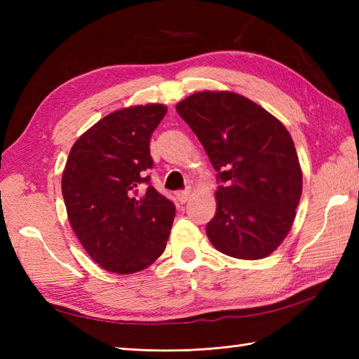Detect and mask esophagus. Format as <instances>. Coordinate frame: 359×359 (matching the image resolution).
Segmentation results:
<instances>
[{
  "label": "esophagus",
  "mask_w": 359,
  "mask_h": 359,
  "mask_svg": "<svg viewBox=\"0 0 359 359\" xmlns=\"http://www.w3.org/2000/svg\"><path fill=\"white\" fill-rule=\"evenodd\" d=\"M189 196H191V191H189V189H185V191H179L177 193V201L180 203H185L189 199Z\"/></svg>",
  "instance_id": "34e87169"
}]
</instances>
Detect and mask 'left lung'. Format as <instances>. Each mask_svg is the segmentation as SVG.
I'll use <instances>...</instances> for the list:
<instances>
[{"label": "left lung", "mask_w": 359, "mask_h": 359, "mask_svg": "<svg viewBox=\"0 0 359 359\" xmlns=\"http://www.w3.org/2000/svg\"><path fill=\"white\" fill-rule=\"evenodd\" d=\"M179 116L203 144L217 172V210L207 225L212 247L256 261L269 256L293 225L302 171L285 126L234 93H196Z\"/></svg>", "instance_id": "obj_1"}]
</instances>
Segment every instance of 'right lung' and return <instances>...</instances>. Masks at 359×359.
<instances>
[{
	"label": "right lung",
	"mask_w": 359,
	"mask_h": 359,
	"mask_svg": "<svg viewBox=\"0 0 359 359\" xmlns=\"http://www.w3.org/2000/svg\"><path fill=\"white\" fill-rule=\"evenodd\" d=\"M166 106H133L88 129L67 157L62 191L67 219L86 253L111 273L147 269L163 253L174 203L156 191L147 170L149 140Z\"/></svg>",
	"instance_id": "obj_1"
}]
</instances>
